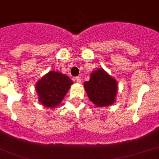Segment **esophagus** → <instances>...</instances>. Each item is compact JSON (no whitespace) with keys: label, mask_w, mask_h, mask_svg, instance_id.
<instances>
[{"label":"esophagus","mask_w":159,"mask_h":159,"mask_svg":"<svg viewBox=\"0 0 159 159\" xmlns=\"http://www.w3.org/2000/svg\"><path fill=\"white\" fill-rule=\"evenodd\" d=\"M75 81L78 82V83H80V82H81V78L79 77V76H78V77H76L75 78Z\"/></svg>","instance_id":"esophagus-1"}]
</instances>
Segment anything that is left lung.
<instances>
[{
	"mask_svg": "<svg viewBox=\"0 0 159 159\" xmlns=\"http://www.w3.org/2000/svg\"><path fill=\"white\" fill-rule=\"evenodd\" d=\"M87 96L97 107H107L114 103L118 90L117 82L103 69L91 74L89 81L84 83Z\"/></svg>",
	"mask_w": 159,
	"mask_h": 159,
	"instance_id": "8db88e82",
	"label": "left lung"
}]
</instances>
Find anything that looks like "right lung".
Returning a JSON list of instances; mask_svg holds the SVG:
<instances>
[{"mask_svg":"<svg viewBox=\"0 0 159 159\" xmlns=\"http://www.w3.org/2000/svg\"><path fill=\"white\" fill-rule=\"evenodd\" d=\"M72 84V80L65 74L49 72L36 84L40 102L45 107H56L64 98Z\"/></svg>","mask_w":159,"mask_h":159,"instance_id":"right-lung-1","label":"right lung"}]
</instances>
